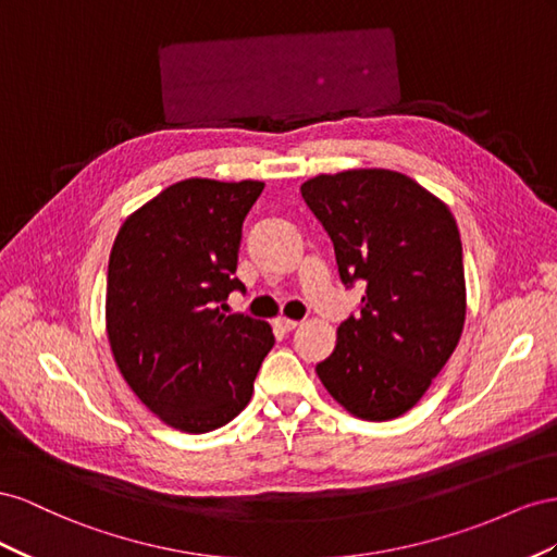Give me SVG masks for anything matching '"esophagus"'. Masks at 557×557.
<instances>
[{
  "instance_id": "esophagus-1",
  "label": "esophagus",
  "mask_w": 557,
  "mask_h": 557,
  "mask_svg": "<svg viewBox=\"0 0 557 557\" xmlns=\"http://www.w3.org/2000/svg\"><path fill=\"white\" fill-rule=\"evenodd\" d=\"M275 326H277L280 331H284V333H289V331H294V329L298 326V322H296V320H289V317H277Z\"/></svg>"
}]
</instances>
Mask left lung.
Returning <instances> with one entry per match:
<instances>
[{
    "label": "left lung",
    "instance_id": "1",
    "mask_svg": "<svg viewBox=\"0 0 557 557\" xmlns=\"http://www.w3.org/2000/svg\"><path fill=\"white\" fill-rule=\"evenodd\" d=\"M329 233L343 284H363L357 317L317 363L347 412L394 420L446 367L465 329L462 240L448 205L394 170L320 174L300 186Z\"/></svg>",
    "mask_w": 557,
    "mask_h": 557
}]
</instances>
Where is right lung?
I'll use <instances>...</instances> for the list:
<instances>
[{
  "instance_id": "1",
  "label": "right lung",
  "mask_w": 557,
  "mask_h": 557,
  "mask_svg": "<svg viewBox=\"0 0 557 557\" xmlns=\"http://www.w3.org/2000/svg\"><path fill=\"white\" fill-rule=\"evenodd\" d=\"M263 182L184 180L123 221L109 253L107 336L137 399L188 434L224 426L275 345L270 324L224 314L245 289L243 221Z\"/></svg>"
}]
</instances>
